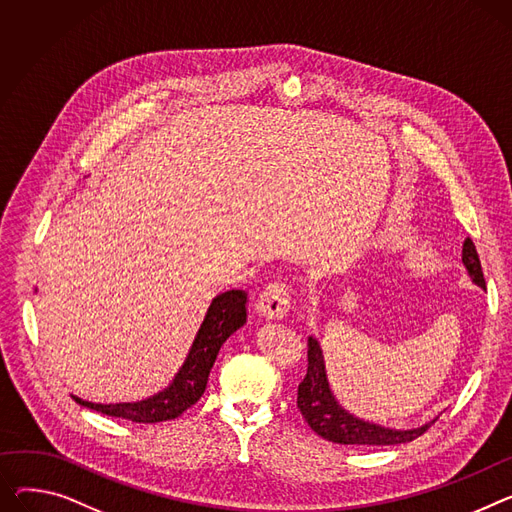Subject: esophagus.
Here are the masks:
<instances>
[{"label": "esophagus", "instance_id": "obj_1", "mask_svg": "<svg viewBox=\"0 0 512 512\" xmlns=\"http://www.w3.org/2000/svg\"><path fill=\"white\" fill-rule=\"evenodd\" d=\"M257 313L267 319H282L290 313V290L282 282L265 286L257 298Z\"/></svg>", "mask_w": 512, "mask_h": 512}]
</instances>
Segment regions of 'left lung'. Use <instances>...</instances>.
<instances>
[{
	"label": "left lung",
	"instance_id": "left-lung-1",
	"mask_svg": "<svg viewBox=\"0 0 512 512\" xmlns=\"http://www.w3.org/2000/svg\"><path fill=\"white\" fill-rule=\"evenodd\" d=\"M461 261L471 282L478 284L480 288H486L480 255L475 251L471 238H465ZM306 356H309V368H306V377L298 385L296 403L306 424L325 440L354 447H387L401 445V442H412L430 428L432 422L412 430H393L356 418L335 399L327 379L323 350L313 335L309 337V354Z\"/></svg>",
	"mask_w": 512,
	"mask_h": 512
}]
</instances>
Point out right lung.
<instances>
[{"label":"right lung","mask_w":512,"mask_h":512,"mask_svg":"<svg viewBox=\"0 0 512 512\" xmlns=\"http://www.w3.org/2000/svg\"><path fill=\"white\" fill-rule=\"evenodd\" d=\"M247 323V292L228 290L218 294L203 319L193 346L175 374L173 383L164 391L135 403H90L76 397V401L94 412L113 418H123L138 424H154L179 418L206 391L210 370L226 339Z\"/></svg>","instance_id":"add662e5"}]
</instances>
